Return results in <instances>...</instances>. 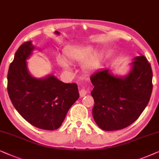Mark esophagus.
I'll return each mask as SVG.
<instances>
[{"instance_id":"obj_1","label":"esophagus","mask_w":159,"mask_h":159,"mask_svg":"<svg viewBox=\"0 0 159 159\" xmlns=\"http://www.w3.org/2000/svg\"><path fill=\"white\" fill-rule=\"evenodd\" d=\"M90 91V87L89 86H82V88L81 89V90L79 91V94H80V96L81 97H84L85 95L87 94L88 92H89Z\"/></svg>"}]
</instances>
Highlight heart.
I'll use <instances>...</instances> for the list:
<instances>
[{
	"mask_svg": "<svg viewBox=\"0 0 159 159\" xmlns=\"http://www.w3.org/2000/svg\"><path fill=\"white\" fill-rule=\"evenodd\" d=\"M94 52V47L92 46H75L67 49L65 52L64 56L65 60L67 62H83L87 59L92 52ZM102 61V53L96 52L92 55L85 64V67L88 70H94L100 65ZM60 66L65 69L68 68V65L64 60H59Z\"/></svg>",
	"mask_w": 159,
	"mask_h": 159,
	"instance_id": "heart-1",
	"label": "heart"
}]
</instances>
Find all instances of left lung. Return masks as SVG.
Here are the masks:
<instances>
[{"instance_id": "obj_1", "label": "left lung", "mask_w": 159, "mask_h": 159, "mask_svg": "<svg viewBox=\"0 0 159 159\" xmlns=\"http://www.w3.org/2000/svg\"><path fill=\"white\" fill-rule=\"evenodd\" d=\"M152 78L151 64L144 56L134 58L132 70L124 78L114 76L106 69L92 74V114L99 127L105 131L119 130L134 123L148 104Z\"/></svg>"}]
</instances>
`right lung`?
I'll return each mask as SVG.
<instances>
[{
    "instance_id": "1",
    "label": "right lung",
    "mask_w": 159,
    "mask_h": 159,
    "mask_svg": "<svg viewBox=\"0 0 159 159\" xmlns=\"http://www.w3.org/2000/svg\"><path fill=\"white\" fill-rule=\"evenodd\" d=\"M33 49L28 41L16 52L8 68V96L18 113L32 125L41 129H57L79 98L78 86L63 83L53 75L37 79L30 75L26 60Z\"/></svg>"
}]
</instances>
